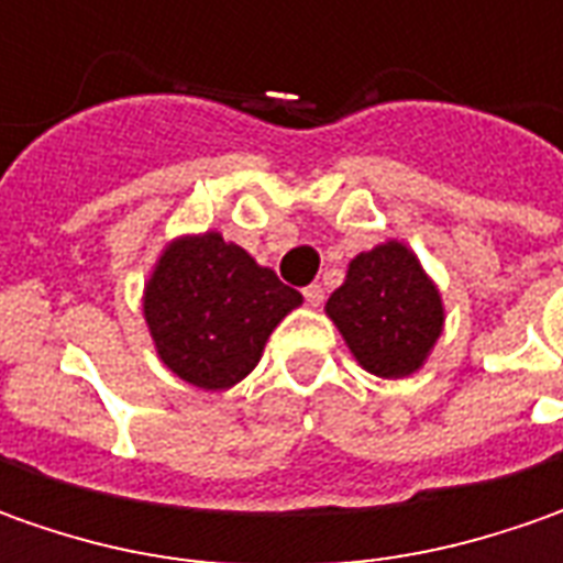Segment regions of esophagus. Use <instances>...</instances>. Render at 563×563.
Listing matches in <instances>:
<instances>
[{"label":"esophagus","mask_w":563,"mask_h":563,"mask_svg":"<svg viewBox=\"0 0 563 563\" xmlns=\"http://www.w3.org/2000/svg\"><path fill=\"white\" fill-rule=\"evenodd\" d=\"M303 297H307L310 307H319V303L325 300V291H322V285H307V288H303Z\"/></svg>","instance_id":"1"}]
</instances>
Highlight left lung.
<instances>
[{
	"label": "left lung",
	"mask_w": 563,
	"mask_h": 563,
	"mask_svg": "<svg viewBox=\"0 0 563 563\" xmlns=\"http://www.w3.org/2000/svg\"><path fill=\"white\" fill-rule=\"evenodd\" d=\"M325 313L360 366L382 378L417 373L444 322L439 288L398 241L351 260L347 278L329 297Z\"/></svg>",
	"instance_id": "8db88e82"
}]
</instances>
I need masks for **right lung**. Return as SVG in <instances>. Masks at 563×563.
I'll return each instance as SVG.
<instances>
[{
  "mask_svg": "<svg viewBox=\"0 0 563 563\" xmlns=\"http://www.w3.org/2000/svg\"><path fill=\"white\" fill-rule=\"evenodd\" d=\"M300 300L247 250L206 231L165 247L143 291V316L165 366L219 391L260 363L272 329Z\"/></svg>",
  "mask_w": 563,
  "mask_h": 563,
  "instance_id": "obj_1",
  "label": "right lung"
}]
</instances>
